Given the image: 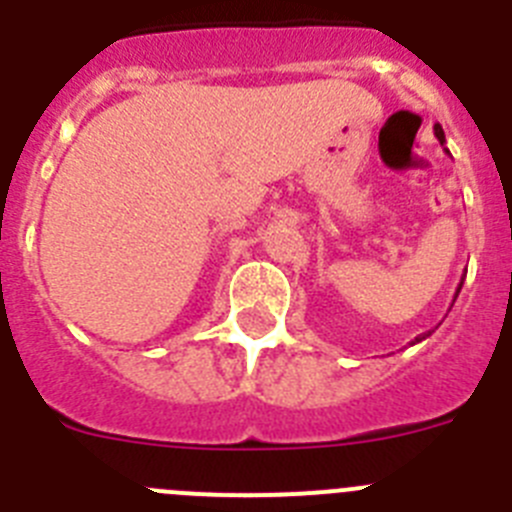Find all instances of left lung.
Masks as SVG:
<instances>
[{"label": "left lung", "mask_w": 512, "mask_h": 512, "mask_svg": "<svg viewBox=\"0 0 512 512\" xmlns=\"http://www.w3.org/2000/svg\"><path fill=\"white\" fill-rule=\"evenodd\" d=\"M433 130H436V138H438V140H441V143H443V140H446V135H443L441 125H436V128H433ZM461 284H464V277H461L459 287H456V295H454V300H456V297H459V292H461ZM428 336H431V333H423V336H418V338H415V341H413V343H420V341H425V338H428Z\"/></svg>", "instance_id": "left-lung-1"}]
</instances>
